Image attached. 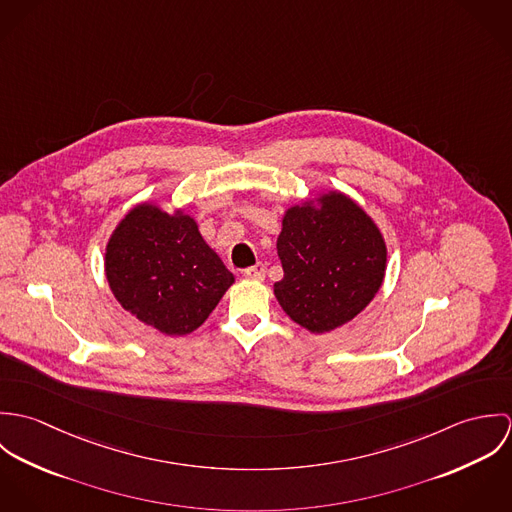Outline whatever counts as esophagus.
Wrapping results in <instances>:
<instances>
[{
    "mask_svg": "<svg viewBox=\"0 0 512 512\" xmlns=\"http://www.w3.org/2000/svg\"><path fill=\"white\" fill-rule=\"evenodd\" d=\"M244 278L246 280H254V282H262L266 278V268L264 264H256L252 268H246L244 270Z\"/></svg>",
    "mask_w": 512,
    "mask_h": 512,
    "instance_id": "1",
    "label": "esophagus"
}]
</instances>
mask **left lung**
<instances>
[{
    "label": "left lung",
    "instance_id": "left-lung-1",
    "mask_svg": "<svg viewBox=\"0 0 512 512\" xmlns=\"http://www.w3.org/2000/svg\"><path fill=\"white\" fill-rule=\"evenodd\" d=\"M276 248L284 268L276 299L315 335L353 321L384 282L388 250L378 224L335 189L288 207Z\"/></svg>",
    "mask_w": 512,
    "mask_h": 512
}]
</instances>
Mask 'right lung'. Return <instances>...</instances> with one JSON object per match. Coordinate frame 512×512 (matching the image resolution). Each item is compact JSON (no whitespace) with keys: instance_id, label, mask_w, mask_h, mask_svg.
<instances>
[{"instance_id":"add662e5","label":"right lung","mask_w":512,"mask_h":512,"mask_svg":"<svg viewBox=\"0 0 512 512\" xmlns=\"http://www.w3.org/2000/svg\"><path fill=\"white\" fill-rule=\"evenodd\" d=\"M104 272L116 301L167 337L199 329L234 284L199 224L183 209L144 201L108 238Z\"/></svg>"}]
</instances>
